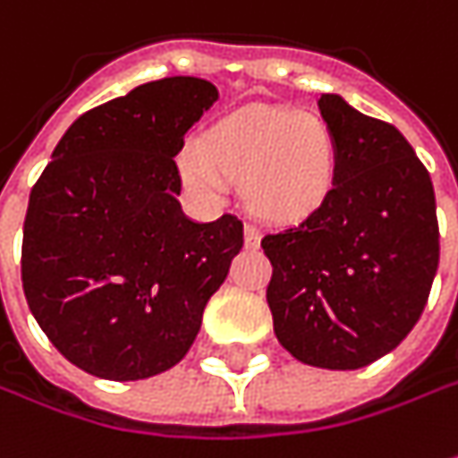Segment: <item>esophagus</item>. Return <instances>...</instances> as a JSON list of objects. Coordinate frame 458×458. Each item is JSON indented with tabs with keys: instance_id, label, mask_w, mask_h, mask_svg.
I'll return each instance as SVG.
<instances>
[{
	"instance_id": "34e87169",
	"label": "esophagus",
	"mask_w": 458,
	"mask_h": 458,
	"mask_svg": "<svg viewBox=\"0 0 458 458\" xmlns=\"http://www.w3.org/2000/svg\"><path fill=\"white\" fill-rule=\"evenodd\" d=\"M243 235H245V245H248V248H256V245L260 243V230L256 228V225H250V223L243 228Z\"/></svg>"
}]
</instances>
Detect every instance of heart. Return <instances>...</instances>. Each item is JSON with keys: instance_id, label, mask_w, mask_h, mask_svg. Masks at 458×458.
Here are the masks:
<instances>
[{"instance_id": "heart-1", "label": "heart", "mask_w": 458, "mask_h": 458, "mask_svg": "<svg viewBox=\"0 0 458 458\" xmlns=\"http://www.w3.org/2000/svg\"><path fill=\"white\" fill-rule=\"evenodd\" d=\"M180 174L220 195L241 180L245 202L268 220H299L329 195L337 147L329 126L309 111L250 108L190 139L177 154Z\"/></svg>"}]
</instances>
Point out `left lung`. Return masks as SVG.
I'll use <instances>...</instances> for the list:
<instances>
[{
	"mask_svg": "<svg viewBox=\"0 0 458 458\" xmlns=\"http://www.w3.org/2000/svg\"><path fill=\"white\" fill-rule=\"evenodd\" d=\"M337 147L335 184L296 225L263 235L266 299L281 347L327 370H357L416 327L438 268L431 177L405 136L322 93Z\"/></svg>",
	"mask_w": 458,
	"mask_h": 458,
	"instance_id": "left-lung-1",
	"label": "left lung"
}]
</instances>
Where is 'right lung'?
Listing matches in <instances>:
<instances>
[{
  "instance_id": "right-lung-1",
  "label": "right lung",
  "mask_w": 458,
  "mask_h": 458,
  "mask_svg": "<svg viewBox=\"0 0 458 458\" xmlns=\"http://www.w3.org/2000/svg\"><path fill=\"white\" fill-rule=\"evenodd\" d=\"M220 98L174 75L83 114L30 192L22 289L32 317L75 368L103 380L169 370L243 248V223L182 213L174 157Z\"/></svg>"
}]
</instances>
